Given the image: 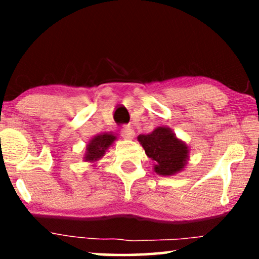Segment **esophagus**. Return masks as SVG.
<instances>
[{
    "label": "esophagus",
    "instance_id": "obj_1",
    "mask_svg": "<svg viewBox=\"0 0 259 259\" xmlns=\"http://www.w3.org/2000/svg\"><path fill=\"white\" fill-rule=\"evenodd\" d=\"M121 136L125 140H132L134 136H136V132H134L132 127L130 126H123L121 128Z\"/></svg>",
    "mask_w": 259,
    "mask_h": 259
}]
</instances>
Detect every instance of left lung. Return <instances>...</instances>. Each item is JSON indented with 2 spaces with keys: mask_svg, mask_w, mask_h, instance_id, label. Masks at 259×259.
<instances>
[{
  "mask_svg": "<svg viewBox=\"0 0 259 259\" xmlns=\"http://www.w3.org/2000/svg\"><path fill=\"white\" fill-rule=\"evenodd\" d=\"M145 153L154 161L153 169L159 176H175L186 167L190 147L179 139L169 127L159 126L147 136L138 137Z\"/></svg>",
  "mask_w": 259,
  "mask_h": 259,
  "instance_id": "8db88e82",
  "label": "left lung"
}]
</instances>
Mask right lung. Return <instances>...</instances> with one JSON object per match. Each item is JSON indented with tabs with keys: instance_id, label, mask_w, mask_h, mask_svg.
Here are the masks:
<instances>
[{
	"instance_id": "1",
	"label": "right lung",
	"mask_w": 259,
	"mask_h": 259,
	"mask_svg": "<svg viewBox=\"0 0 259 259\" xmlns=\"http://www.w3.org/2000/svg\"><path fill=\"white\" fill-rule=\"evenodd\" d=\"M115 140H118L116 137L108 133L98 134V136L93 137L90 141H88L86 146V152H84L83 155V160L95 165V162L99 161L102 157H104L106 152H107L108 148L112 146Z\"/></svg>"
}]
</instances>
